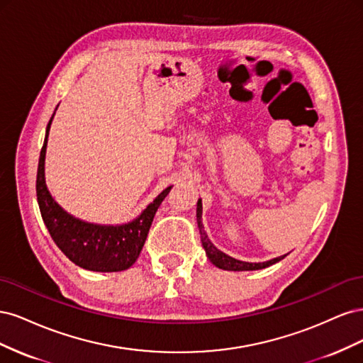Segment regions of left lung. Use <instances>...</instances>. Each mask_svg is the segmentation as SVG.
Wrapping results in <instances>:
<instances>
[{"label": "left lung", "instance_id": "obj_1", "mask_svg": "<svg viewBox=\"0 0 363 363\" xmlns=\"http://www.w3.org/2000/svg\"><path fill=\"white\" fill-rule=\"evenodd\" d=\"M201 213H203V204H201V200H199V203H196V224H199L201 244H203V248L206 251L207 259L211 260L213 265L218 267L219 269H225V271H256V269H263V268H267L269 265H274V263L280 262L284 256H286V255H284V256L274 257L271 260L259 262V263L238 260L232 256H228V255H225V252H223L221 250H218L211 242V239L207 238V233L204 232V225H203V221H201Z\"/></svg>", "mask_w": 363, "mask_h": 363}]
</instances>
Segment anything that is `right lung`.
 <instances>
[{"label":"right lung","instance_id":"1","mask_svg":"<svg viewBox=\"0 0 363 363\" xmlns=\"http://www.w3.org/2000/svg\"><path fill=\"white\" fill-rule=\"evenodd\" d=\"M51 123L52 118L47 125L36 179L38 204L43 224L60 251L77 267L96 272L128 269L138 260L152 218L172 186L162 191L138 218L125 224H94L72 216L52 199L45 183V152Z\"/></svg>","mask_w":363,"mask_h":363}]
</instances>
